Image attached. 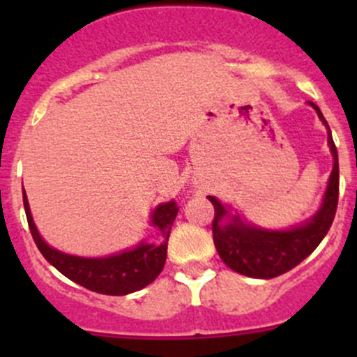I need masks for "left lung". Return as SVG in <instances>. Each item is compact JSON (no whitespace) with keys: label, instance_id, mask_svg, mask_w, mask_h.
Wrapping results in <instances>:
<instances>
[{"label":"left lung","instance_id":"1","mask_svg":"<svg viewBox=\"0 0 357 357\" xmlns=\"http://www.w3.org/2000/svg\"><path fill=\"white\" fill-rule=\"evenodd\" d=\"M309 103L314 107L323 124L330 131L321 110L312 102ZM328 145L333 153V171L330 174L323 205L311 221L298 228L287 231H268L243 225L238 215H231L228 222H221L228 212L218 199L207 197L214 205L212 236L215 250L229 269L250 278H275L301 264L321 243L332 226L338 204V155L332 132L328 136Z\"/></svg>","mask_w":357,"mask_h":357}]
</instances>
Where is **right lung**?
I'll return each mask as SVG.
<instances>
[{
    "instance_id": "1",
    "label": "right lung",
    "mask_w": 357,
    "mask_h": 357,
    "mask_svg": "<svg viewBox=\"0 0 357 357\" xmlns=\"http://www.w3.org/2000/svg\"><path fill=\"white\" fill-rule=\"evenodd\" d=\"M24 208L31 235L43 257L77 285L105 295H126L142 290L143 287L150 285L160 275L165 264V257H167V240L171 235L172 222H174L179 211L174 200L160 204L153 211L152 222L153 226H157L162 238H164L162 243L143 242L142 245L132 248V250H126L122 254L110 255V257L86 259L67 255L43 242L38 229H36L34 221H32L25 192Z\"/></svg>"
}]
</instances>
